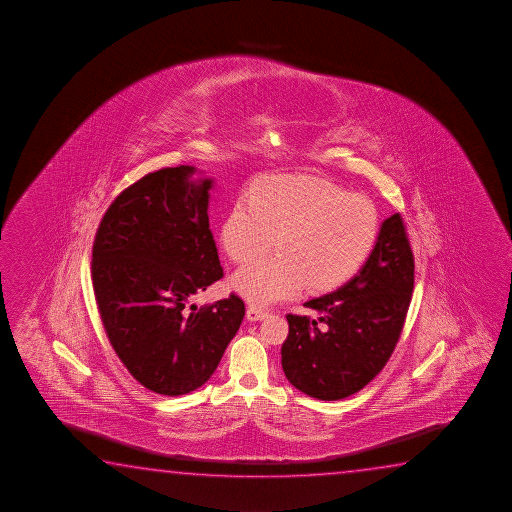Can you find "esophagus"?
Listing matches in <instances>:
<instances>
[{"mask_svg": "<svg viewBox=\"0 0 512 512\" xmlns=\"http://www.w3.org/2000/svg\"><path fill=\"white\" fill-rule=\"evenodd\" d=\"M246 317H248V320H252V322H255V320H262L264 317H266V310H262V308H259V306H248V310H246Z\"/></svg>", "mask_w": 512, "mask_h": 512, "instance_id": "obj_1", "label": "esophagus"}]
</instances>
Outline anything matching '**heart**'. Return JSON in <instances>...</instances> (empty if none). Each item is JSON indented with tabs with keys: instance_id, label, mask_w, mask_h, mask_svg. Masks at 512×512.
<instances>
[{
	"instance_id": "obj_1",
	"label": "heart",
	"mask_w": 512,
	"mask_h": 512,
	"mask_svg": "<svg viewBox=\"0 0 512 512\" xmlns=\"http://www.w3.org/2000/svg\"><path fill=\"white\" fill-rule=\"evenodd\" d=\"M380 215L373 200L315 176H280L253 188L229 209L222 243L230 259L248 262L234 275L253 303H273L306 289L329 292L350 282L377 245Z\"/></svg>"
}]
</instances>
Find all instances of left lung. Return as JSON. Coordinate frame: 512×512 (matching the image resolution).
<instances>
[{
    "mask_svg": "<svg viewBox=\"0 0 512 512\" xmlns=\"http://www.w3.org/2000/svg\"><path fill=\"white\" fill-rule=\"evenodd\" d=\"M414 290V255L400 213L384 220L363 269L331 294L287 315L285 377L301 393L336 401L361 391L393 354Z\"/></svg>",
    "mask_w": 512,
    "mask_h": 512,
    "instance_id": "obj_1",
    "label": "left lung"
}]
</instances>
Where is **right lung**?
<instances>
[{
  "mask_svg": "<svg viewBox=\"0 0 512 512\" xmlns=\"http://www.w3.org/2000/svg\"><path fill=\"white\" fill-rule=\"evenodd\" d=\"M195 172L165 167L128 186L93 243V290L112 349L139 384L163 396L206 384L245 317L236 294L190 304L223 278L209 229L213 179Z\"/></svg>",
  "mask_w": 512,
  "mask_h": 512,
  "instance_id": "add662e5",
  "label": "right lung"
}]
</instances>
